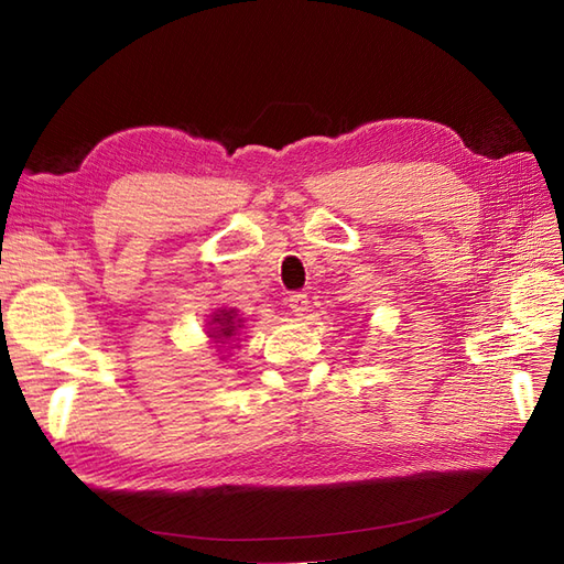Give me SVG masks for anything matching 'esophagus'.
<instances>
[{"instance_id": "obj_1", "label": "esophagus", "mask_w": 564, "mask_h": 564, "mask_svg": "<svg viewBox=\"0 0 564 564\" xmlns=\"http://www.w3.org/2000/svg\"><path fill=\"white\" fill-rule=\"evenodd\" d=\"M286 301H289V308H292L296 315H303L305 311H308V294L294 292Z\"/></svg>"}]
</instances>
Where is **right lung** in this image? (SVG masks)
<instances>
[{"mask_svg": "<svg viewBox=\"0 0 564 564\" xmlns=\"http://www.w3.org/2000/svg\"><path fill=\"white\" fill-rule=\"evenodd\" d=\"M214 327L216 334H212V338H216V344H226V338L235 336V329L240 327V319H235V311H220L214 315Z\"/></svg>", "mask_w": 564, "mask_h": 564, "instance_id": "obj_1", "label": "right lung"}]
</instances>
